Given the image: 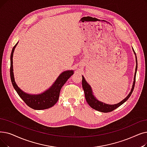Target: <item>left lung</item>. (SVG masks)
Masks as SVG:
<instances>
[{
    "label": "left lung",
    "instance_id": "left-lung-1",
    "mask_svg": "<svg viewBox=\"0 0 147 147\" xmlns=\"http://www.w3.org/2000/svg\"><path fill=\"white\" fill-rule=\"evenodd\" d=\"M134 52L135 53V50L133 49ZM136 55V53H135ZM136 69H135V77H134V82H133V86L131 88V90L129 94L127 95V97L124 98L123 100L121 101L120 103L116 104V105H107L104 103H102L101 101H99L97 100L96 98L94 97V96L92 94V89L91 86L88 85V83L86 82L85 79H84V76H82V87L83 89H84V93H85V96L86 100L87 101V103L88 105L90 106L92 109L97 110L98 111L101 112H110L113 111V110L116 109L117 108L119 107L121 105H123L124 102H125L127 100L129 99V98L130 97L131 94L133 92V91L134 89V88H135V81H136V71H137V68H138V62H137V58L136 56Z\"/></svg>",
    "mask_w": 147,
    "mask_h": 147
}]
</instances>
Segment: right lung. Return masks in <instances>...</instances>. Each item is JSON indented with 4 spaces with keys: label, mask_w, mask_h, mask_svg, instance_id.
Masks as SVG:
<instances>
[{
    "label": "right lung",
    "mask_w": 147,
    "mask_h": 147,
    "mask_svg": "<svg viewBox=\"0 0 147 147\" xmlns=\"http://www.w3.org/2000/svg\"><path fill=\"white\" fill-rule=\"evenodd\" d=\"M18 42L12 48L11 54V65H10V76L13 87L20 97L24 101L29 107L35 110H43L54 106L58 101L59 97V93L62 86L65 84L67 80L73 74V71H66L61 74L58 78L56 79L54 84L48 90L41 94L30 95L24 92L18 87L14 80L13 74V67H12V57L15 47Z\"/></svg>",
    "instance_id": "1"
}]
</instances>
